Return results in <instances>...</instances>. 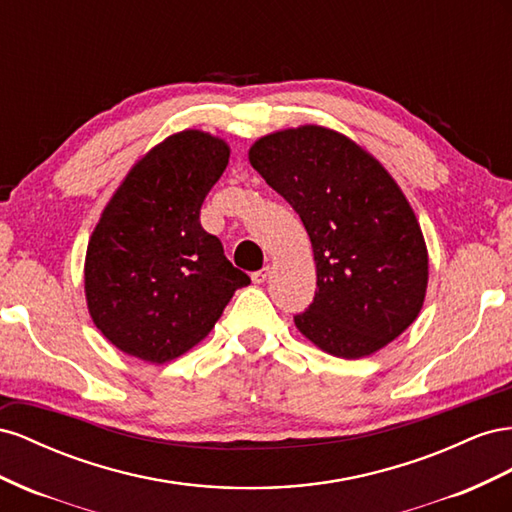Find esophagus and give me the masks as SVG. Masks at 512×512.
<instances>
[{
  "instance_id": "34e87169",
  "label": "esophagus",
  "mask_w": 512,
  "mask_h": 512,
  "mask_svg": "<svg viewBox=\"0 0 512 512\" xmlns=\"http://www.w3.org/2000/svg\"><path fill=\"white\" fill-rule=\"evenodd\" d=\"M270 272H272V268H270V266H266V268H261V270L253 272V283H257V285L266 283V281L270 279Z\"/></svg>"
}]
</instances>
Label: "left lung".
<instances>
[{
    "label": "left lung",
    "instance_id": "obj_1",
    "mask_svg": "<svg viewBox=\"0 0 512 512\" xmlns=\"http://www.w3.org/2000/svg\"><path fill=\"white\" fill-rule=\"evenodd\" d=\"M248 160L309 233L317 291L296 328L321 352L371 356L425 304L429 253L397 180L360 143L319 124L259 137Z\"/></svg>",
    "mask_w": 512,
    "mask_h": 512
}]
</instances>
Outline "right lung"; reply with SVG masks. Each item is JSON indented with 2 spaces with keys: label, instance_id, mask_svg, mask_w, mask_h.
Segmentation results:
<instances>
[{
  "label": "right lung",
  "instance_id": "1",
  "mask_svg": "<svg viewBox=\"0 0 512 512\" xmlns=\"http://www.w3.org/2000/svg\"><path fill=\"white\" fill-rule=\"evenodd\" d=\"M229 154L206 130L173 133L128 169L100 212L85 253V302L120 352L152 364L184 356L251 283L199 223Z\"/></svg>",
  "mask_w": 512,
  "mask_h": 512
}]
</instances>
